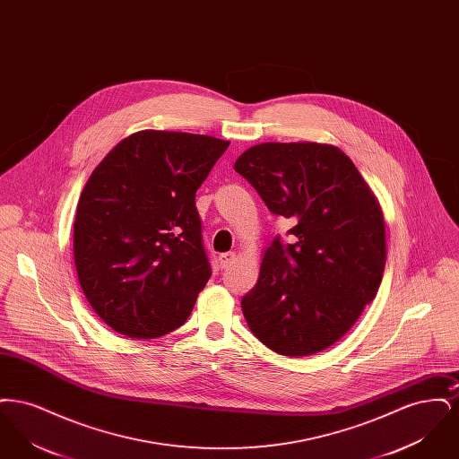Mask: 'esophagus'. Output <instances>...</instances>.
<instances>
[{"mask_svg":"<svg viewBox=\"0 0 459 459\" xmlns=\"http://www.w3.org/2000/svg\"><path fill=\"white\" fill-rule=\"evenodd\" d=\"M236 260H238V255H236V253H223V255H220V264H221V268H229Z\"/></svg>","mask_w":459,"mask_h":459,"instance_id":"esophagus-1","label":"esophagus"}]
</instances>
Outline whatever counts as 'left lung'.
Wrapping results in <instances>:
<instances>
[{"label":"left lung","mask_w":459,"mask_h":459,"mask_svg":"<svg viewBox=\"0 0 459 459\" xmlns=\"http://www.w3.org/2000/svg\"><path fill=\"white\" fill-rule=\"evenodd\" d=\"M294 242L263 251L260 279L240 306L277 354L311 356L335 344L371 303L385 268L384 212L350 156L322 143H263L234 163Z\"/></svg>","instance_id":"8db88e82"}]
</instances>
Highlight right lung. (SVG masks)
<instances>
[{"label": "right lung", "mask_w": 459, "mask_h": 459, "mask_svg": "<svg viewBox=\"0 0 459 459\" xmlns=\"http://www.w3.org/2000/svg\"><path fill=\"white\" fill-rule=\"evenodd\" d=\"M229 144L139 131L92 170L74 221V262L89 305L115 332L153 339L191 315L212 275L195 199Z\"/></svg>", "instance_id": "add662e5"}]
</instances>
